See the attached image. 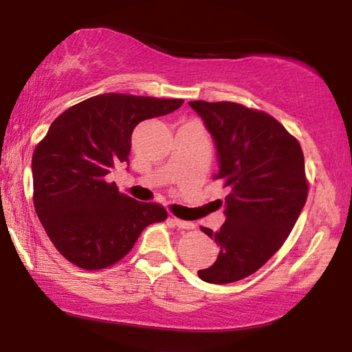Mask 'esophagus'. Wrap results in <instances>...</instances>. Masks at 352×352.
Masks as SVG:
<instances>
[{"label": "esophagus", "mask_w": 352, "mask_h": 352, "mask_svg": "<svg viewBox=\"0 0 352 352\" xmlns=\"http://www.w3.org/2000/svg\"><path fill=\"white\" fill-rule=\"evenodd\" d=\"M173 223H175V226H177L179 229H186V230L195 229V224L190 223V221H182L179 218H173Z\"/></svg>", "instance_id": "obj_1"}]
</instances>
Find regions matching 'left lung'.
Returning a JSON list of instances; mask_svg holds the SVG:
<instances>
[{"label":"left lung","mask_w":352,"mask_h":352,"mask_svg":"<svg viewBox=\"0 0 352 352\" xmlns=\"http://www.w3.org/2000/svg\"><path fill=\"white\" fill-rule=\"evenodd\" d=\"M214 139L226 195L218 232L200 228L219 245L201 280L230 283L252 276L282 247L307 199L305 155L295 136L276 118L237 102L192 100Z\"/></svg>","instance_id":"1"}]
</instances>
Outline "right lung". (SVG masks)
<instances>
[{
    "label": "right lung",
    "mask_w": 352,
    "mask_h": 352,
    "mask_svg": "<svg viewBox=\"0 0 352 352\" xmlns=\"http://www.w3.org/2000/svg\"><path fill=\"white\" fill-rule=\"evenodd\" d=\"M184 100L107 93L62 112L32 158L33 205L62 256L86 271L126 256L148 224L168 218L158 204L122 194L107 175L129 162L138 123L175 112Z\"/></svg>",
    "instance_id": "obj_1"
}]
</instances>
